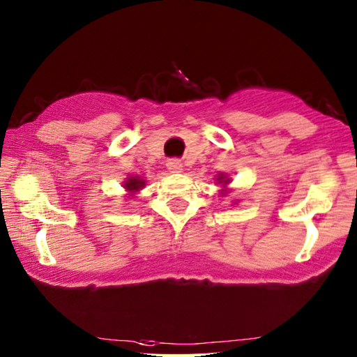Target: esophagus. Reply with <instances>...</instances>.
Listing matches in <instances>:
<instances>
[{"instance_id": "obj_1", "label": "esophagus", "mask_w": 357, "mask_h": 357, "mask_svg": "<svg viewBox=\"0 0 357 357\" xmlns=\"http://www.w3.org/2000/svg\"><path fill=\"white\" fill-rule=\"evenodd\" d=\"M167 168L172 173H179L181 170H183V164H181L178 159H170L167 162Z\"/></svg>"}]
</instances>
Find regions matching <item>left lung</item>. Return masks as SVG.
I'll return each instance as SVG.
<instances>
[{
  "mask_svg": "<svg viewBox=\"0 0 357 357\" xmlns=\"http://www.w3.org/2000/svg\"><path fill=\"white\" fill-rule=\"evenodd\" d=\"M220 179H222V178H220ZM225 183H226V181H225Z\"/></svg>",
  "mask_w": 357,
  "mask_h": 357,
  "instance_id": "8db88e82",
  "label": "left lung"
}]
</instances>
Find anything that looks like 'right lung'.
<instances>
[{
	"instance_id": "obj_1",
	"label": "right lung",
	"mask_w": 357,
	"mask_h": 357,
	"mask_svg": "<svg viewBox=\"0 0 357 357\" xmlns=\"http://www.w3.org/2000/svg\"><path fill=\"white\" fill-rule=\"evenodd\" d=\"M145 185V183L142 179H139V178H131V179H128L126 181V184H125V187L128 190H131V192H135V190H139V189H142V187Z\"/></svg>"
}]
</instances>
